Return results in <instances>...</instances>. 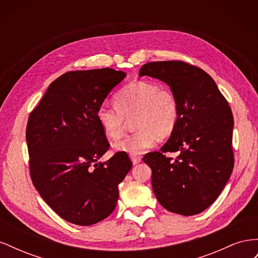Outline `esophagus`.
<instances>
[{"mask_svg":"<svg viewBox=\"0 0 258 258\" xmlns=\"http://www.w3.org/2000/svg\"><path fill=\"white\" fill-rule=\"evenodd\" d=\"M130 159H131V161H132V163H134V165H138V163L141 162V160H142V158L140 157V156H136V155H131Z\"/></svg>","mask_w":258,"mask_h":258,"instance_id":"esophagus-1","label":"esophagus"}]
</instances>
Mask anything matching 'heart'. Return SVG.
<instances>
[{"label": "heart", "instance_id": "heart-1", "mask_svg": "<svg viewBox=\"0 0 258 258\" xmlns=\"http://www.w3.org/2000/svg\"><path fill=\"white\" fill-rule=\"evenodd\" d=\"M134 119V135L114 145L115 150L130 155L143 154L154 147L160 137L173 131L177 117V101L170 89L150 81L129 83L115 95V103L104 102L97 118L104 134L113 140L124 132L127 120Z\"/></svg>", "mask_w": 258, "mask_h": 258}]
</instances>
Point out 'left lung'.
I'll use <instances>...</instances> for the list:
<instances>
[{"label":"left lung","mask_w":258,"mask_h":258,"mask_svg":"<svg viewBox=\"0 0 258 258\" xmlns=\"http://www.w3.org/2000/svg\"><path fill=\"white\" fill-rule=\"evenodd\" d=\"M166 83L177 101L178 117L159 152L143 161L152 169V186L159 204L185 216L209 208L227 184L233 169V117L217 85L204 70L183 61H154L139 76ZM178 151L176 160L165 152Z\"/></svg>","instance_id":"1"}]
</instances>
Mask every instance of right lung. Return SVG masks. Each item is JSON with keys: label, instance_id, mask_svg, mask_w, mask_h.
Here are the masks:
<instances>
[{"label": "right lung", "instance_id": "1", "mask_svg": "<svg viewBox=\"0 0 258 258\" xmlns=\"http://www.w3.org/2000/svg\"><path fill=\"white\" fill-rule=\"evenodd\" d=\"M127 74L110 68L72 71L53 81L30 114V173L41 197L63 220L89 226L116 208L118 185L132 168L127 153L107 161L99 106Z\"/></svg>", "mask_w": 258, "mask_h": 258}]
</instances>
